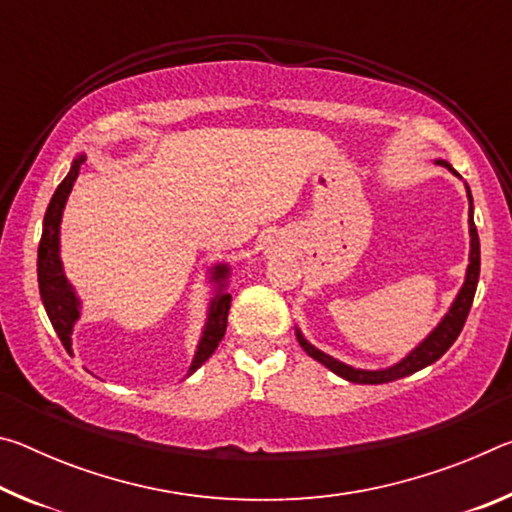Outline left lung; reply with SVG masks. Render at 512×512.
Masks as SVG:
<instances>
[{"instance_id":"left-lung-1","label":"left lung","mask_w":512,"mask_h":512,"mask_svg":"<svg viewBox=\"0 0 512 512\" xmlns=\"http://www.w3.org/2000/svg\"><path fill=\"white\" fill-rule=\"evenodd\" d=\"M436 164H443L452 173H456L452 169V164H447L445 160H436ZM458 176V173H456ZM467 198H470V237H472V248H470V266H467V275H465V284L461 293H458L452 309L447 311V316L443 318V323H440L433 332L424 339L418 348H415L409 357L402 359L400 363H395V366L386 368V370H357L352 366H345V363L336 361L329 357V354L316 350L314 345L307 343L302 339V334L298 332V341L302 345V350H305L309 357H314L316 361L323 363L336 375L352 381V384H386V381H395V379H402L406 375H413V372L422 370L424 366H429V363L438 361L443 354L452 348V343L458 339V334H461V329L467 320V314H470V307H472V300H474V293H476V284H479V271H481V248H479V232H476V225H474V214H472V194H470V187H467Z\"/></svg>"}]
</instances>
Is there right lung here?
Instances as JSON below:
<instances>
[{
	"label": "right lung",
	"instance_id": "obj_1",
	"mask_svg": "<svg viewBox=\"0 0 512 512\" xmlns=\"http://www.w3.org/2000/svg\"><path fill=\"white\" fill-rule=\"evenodd\" d=\"M85 158H76L72 169L65 176L63 183L58 185V189L51 196L49 207L45 212V228H42V237H40V246H38V287H40V298L42 305L47 309V316L54 325L56 334L60 343L65 345V350L72 348V327L76 320H79V300H76L72 287H69L67 277L63 273V266H60V257H58V228H60V216H63V207L69 192H72V185L76 176H79L81 164ZM225 275H228V268L225 266H216L214 268V280L219 282V287H223ZM230 293H225L219 289L216 298L212 300L210 307V318H207L203 339L198 343L196 357L192 361V368H189V375L196 368H201L203 363L212 357V352L216 350V345L221 343L225 327H228V311H230Z\"/></svg>",
	"mask_w": 512,
	"mask_h": 512
}]
</instances>
